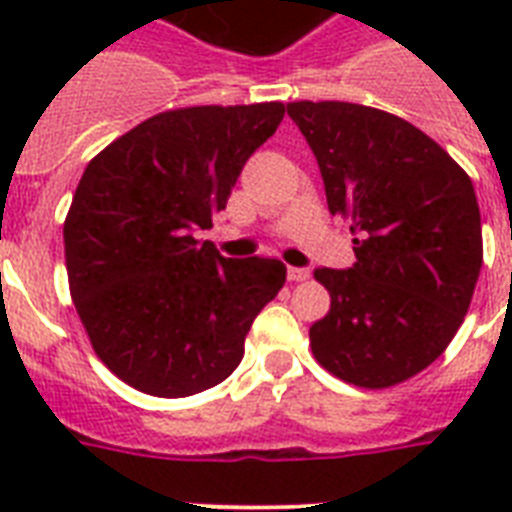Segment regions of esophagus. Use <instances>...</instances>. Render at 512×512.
Returning <instances> with one entry per match:
<instances>
[{"label":"esophagus","instance_id":"34e87169","mask_svg":"<svg viewBox=\"0 0 512 512\" xmlns=\"http://www.w3.org/2000/svg\"><path fill=\"white\" fill-rule=\"evenodd\" d=\"M287 276L289 281H308L311 279V271H308V268H289Z\"/></svg>","mask_w":512,"mask_h":512}]
</instances>
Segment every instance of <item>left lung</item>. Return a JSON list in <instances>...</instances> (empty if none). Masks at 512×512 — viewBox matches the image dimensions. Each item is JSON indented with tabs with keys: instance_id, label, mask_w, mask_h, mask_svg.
Masks as SVG:
<instances>
[{
	"instance_id": "obj_1",
	"label": "left lung",
	"mask_w": 512,
	"mask_h": 512,
	"mask_svg": "<svg viewBox=\"0 0 512 512\" xmlns=\"http://www.w3.org/2000/svg\"><path fill=\"white\" fill-rule=\"evenodd\" d=\"M287 114L319 162L329 212L356 236L353 268L313 271L332 297L311 327L313 358L350 385L393 388L465 321L484 263L473 183L436 140L380 108L295 100Z\"/></svg>"
}]
</instances>
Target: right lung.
<instances>
[{
    "instance_id": "obj_1",
    "label": "right lung",
    "mask_w": 512,
    "mask_h": 512,
    "mask_svg": "<svg viewBox=\"0 0 512 512\" xmlns=\"http://www.w3.org/2000/svg\"><path fill=\"white\" fill-rule=\"evenodd\" d=\"M281 119L276 100L172 108L87 164L63 223L68 289L92 350L130 388L183 398L223 382L284 287L281 260L196 239Z\"/></svg>"
}]
</instances>
